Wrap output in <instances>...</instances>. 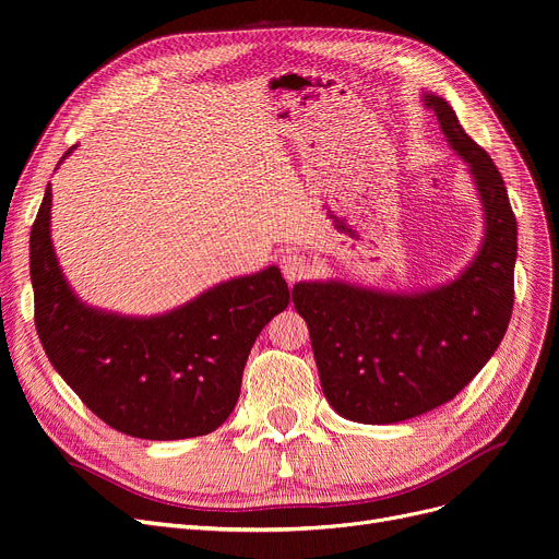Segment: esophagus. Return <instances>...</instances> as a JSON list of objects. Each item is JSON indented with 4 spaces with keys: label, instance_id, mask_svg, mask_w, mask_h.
<instances>
[{
    "label": "esophagus",
    "instance_id": "esophagus-1",
    "mask_svg": "<svg viewBox=\"0 0 559 559\" xmlns=\"http://www.w3.org/2000/svg\"><path fill=\"white\" fill-rule=\"evenodd\" d=\"M281 270H283V276L289 281V283H297V281H304L308 274H310V260L301 253H285L283 260H281Z\"/></svg>",
    "mask_w": 559,
    "mask_h": 559
}]
</instances>
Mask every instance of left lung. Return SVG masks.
<instances>
[{
	"label": "left lung",
	"instance_id": "obj_1",
	"mask_svg": "<svg viewBox=\"0 0 559 559\" xmlns=\"http://www.w3.org/2000/svg\"><path fill=\"white\" fill-rule=\"evenodd\" d=\"M424 104L483 203L485 238L472 264L447 285L407 295L344 281L292 289L321 390L337 415L358 424H396L449 403L493 356L512 317L516 217L503 176L442 97L424 93Z\"/></svg>",
	"mask_w": 559,
	"mask_h": 559
}]
</instances>
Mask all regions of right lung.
Here are the masks:
<instances>
[{"label":"right lung","mask_w":559,"mask_h":559,"mask_svg":"<svg viewBox=\"0 0 559 559\" xmlns=\"http://www.w3.org/2000/svg\"><path fill=\"white\" fill-rule=\"evenodd\" d=\"M49 217L51 186L32 228L28 267L36 331L53 369L124 435L167 442L219 428L238 403L258 333L292 299L276 264L219 283L165 314L124 317L74 295L58 267Z\"/></svg>","instance_id":"add662e5"}]
</instances>
